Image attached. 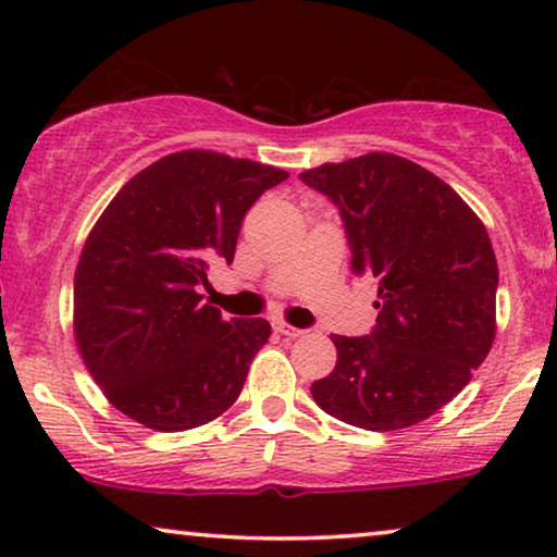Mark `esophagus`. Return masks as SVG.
<instances>
[{
	"mask_svg": "<svg viewBox=\"0 0 557 557\" xmlns=\"http://www.w3.org/2000/svg\"><path fill=\"white\" fill-rule=\"evenodd\" d=\"M276 332L284 334V337H288V339L304 337V334H307V330H299V326H292V324H286V322H276Z\"/></svg>",
	"mask_w": 557,
	"mask_h": 557,
	"instance_id": "34e87169",
	"label": "esophagus"
}]
</instances>
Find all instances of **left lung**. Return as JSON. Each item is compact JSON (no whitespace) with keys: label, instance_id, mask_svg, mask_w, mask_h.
Returning <instances> with one entry per match:
<instances>
[{"label":"left lung","instance_id":"8db88e82","mask_svg":"<svg viewBox=\"0 0 557 557\" xmlns=\"http://www.w3.org/2000/svg\"><path fill=\"white\" fill-rule=\"evenodd\" d=\"M339 208L352 271L377 278V324L332 334L317 406L364 431H400L463 391L497 332V258L474 210L436 174L387 151L299 174Z\"/></svg>","mask_w":557,"mask_h":557}]
</instances>
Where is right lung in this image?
I'll return each instance as SVG.
<instances>
[{
    "mask_svg": "<svg viewBox=\"0 0 557 557\" xmlns=\"http://www.w3.org/2000/svg\"><path fill=\"white\" fill-rule=\"evenodd\" d=\"M278 166L205 149L134 174L83 246L73 288L75 345L113 408L154 431H187L238 400L265 319L202 301L208 269L233 263L240 223Z\"/></svg>",
    "mask_w": 557,
    "mask_h": 557,
    "instance_id": "obj_1",
    "label": "right lung"
}]
</instances>
